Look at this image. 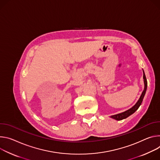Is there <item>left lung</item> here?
Here are the masks:
<instances>
[{"instance_id":"left-lung-1","label":"left lung","mask_w":160,"mask_h":160,"mask_svg":"<svg viewBox=\"0 0 160 160\" xmlns=\"http://www.w3.org/2000/svg\"><path fill=\"white\" fill-rule=\"evenodd\" d=\"M144 72V70H143ZM143 78H144V84H145V86H144V90L142 92V93L139 100H138V102H137V103L133 106V108H132L131 109H130L129 110L125 111V112H123L122 113H120V114H116V115H114V116H111V118L114 119H116V120H122L123 119H125L127 118H128L129 116H130L131 114H132L133 113H134L138 109V108L140 107V105H141L142 102V100H143V98L144 97V95L146 94V90H147V86H148V82H147V79L146 78V75L144 74V76H143Z\"/></svg>"}]
</instances>
